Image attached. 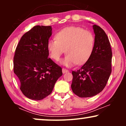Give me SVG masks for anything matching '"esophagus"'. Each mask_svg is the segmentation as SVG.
Returning a JSON list of instances; mask_svg holds the SVG:
<instances>
[{
  "label": "esophagus",
  "instance_id": "34e87169",
  "mask_svg": "<svg viewBox=\"0 0 126 126\" xmlns=\"http://www.w3.org/2000/svg\"><path fill=\"white\" fill-rule=\"evenodd\" d=\"M62 71H63V73H66V72H68V70H67L65 68H63V69H62Z\"/></svg>",
  "mask_w": 126,
  "mask_h": 126
}]
</instances>
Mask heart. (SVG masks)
<instances>
[{
  "instance_id": "1",
  "label": "heart",
  "mask_w": 126,
  "mask_h": 126,
  "mask_svg": "<svg viewBox=\"0 0 126 126\" xmlns=\"http://www.w3.org/2000/svg\"><path fill=\"white\" fill-rule=\"evenodd\" d=\"M56 39L47 44L49 56L59 61L62 55L67 54L62 63L66 66L83 65L92 55L94 46V37L90 31L77 26L67 27L56 34Z\"/></svg>"
}]
</instances>
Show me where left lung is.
I'll use <instances>...</instances> for the list:
<instances>
[{
	"label": "left lung",
	"mask_w": 126,
	"mask_h": 126,
	"mask_svg": "<svg viewBox=\"0 0 126 126\" xmlns=\"http://www.w3.org/2000/svg\"><path fill=\"white\" fill-rule=\"evenodd\" d=\"M94 46L89 60L79 69L72 72L71 88L80 97L95 96L106 87L111 73V45L106 32L99 26L93 25Z\"/></svg>",
	"instance_id": "1"
}]
</instances>
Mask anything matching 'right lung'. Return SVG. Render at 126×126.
I'll list each match as a JSON object with an SVG mask.
<instances>
[{"mask_svg": "<svg viewBox=\"0 0 126 126\" xmlns=\"http://www.w3.org/2000/svg\"><path fill=\"white\" fill-rule=\"evenodd\" d=\"M51 34L50 26H35L22 36L15 50L14 72L29 99L40 100L49 95L63 75L61 67L48 58L47 44Z\"/></svg>", "mask_w": 126, "mask_h": 126, "instance_id": "add662e5", "label": "right lung"}]
</instances>
